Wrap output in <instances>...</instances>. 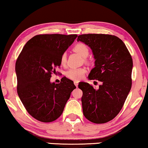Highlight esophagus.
Segmentation results:
<instances>
[{
  "label": "esophagus",
  "mask_w": 148,
  "mask_h": 148,
  "mask_svg": "<svg viewBox=\"0 0 148 148\" xmlns=\"http://www.w3.org/2000/svg\"><path fill=\"white\" fill-rule=\"evenodd\" d=\"M74 84H75V86L77 88V86H78V82L75 81V82H74Z\"/></svg>",
  "instance_id": "34e87169"
}]
</instances>
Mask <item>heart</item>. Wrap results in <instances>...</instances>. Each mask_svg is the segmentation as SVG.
Masks as SVG:
<instances>
[{
	"label": "heart",
	"mask_w": 148,
	"mask_h": 148,
	"mask_svg": "<svg viewBox=\"0 0 148 148\" xmlns=\"http://www.w3.org/2000/svg\"><path fill=\"white\" fill-rule=\"evenodd\" d=\"M73 50L79 53L81 56L83 58H86L89 55L90 50L89 47L87 45L84 43H78L74 45ZM67 60V55L66 53L64 52L60 56V64L62 66H64L66 63ZM88 61V60H86ZM86 73V69L85 68H72L69 69L66 72V76L70 79L75 80V81H78L81 79L84 75Z\"/></svg>",
	"instance_id": "heart-1"
}]
</instances>
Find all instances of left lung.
<instances>
[{
  "label": "left lung",
  "instance_id": "left-lung-1",
  "mask_svg": "<svg viewBox=\"0 0 148 148\" xmlns=\"http://www.w3.org/2000/svg\"><path fill=\"white\" fill-rule=\"evenodd\" d=\"M79 41L90 47L96 60L89 79L102 82L98 90L86 82L79 84L83 92V114L93 123H106L119 114L131 89L133 59L125 44L116 36L85 34L78 36Z\"/></svg>",
  "mask_w": 148,
  "mask_h": 148
}]
</instances>
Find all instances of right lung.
<instances>
[{
  "label": "right lung",
  "mask_w": 148,
  "mask_h": 148,
  "mask_svg": "<svg viewBox=\"0 0 148 148\" xmlns=\"http://www.w3.org/2000/svg\"><path fill=\"white\" fill-rule=\"evenodd\" d=\"M77 34H43L30 39L15 63L17 92L28 114L42 122H51L62 115L73 82L62 77L51 83V75L60 66V56L73 43Z\"/></svg>",
  "instance_id": "obj_1"
}]
</instances>
